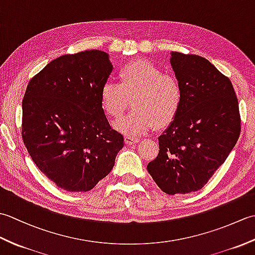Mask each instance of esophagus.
I'll use <instances>...</instances> for the list:
<instances>
[{
	"instance_id": "34e87169",
	"label": "esophagus",
	"mask_w": 255,
	"mask_h": 255,
	"mask_svg": "<svg viewBox=\"0 0 255 255\" xmlns=\"http://www.w3.org/2000/svg\"><path fill=\"white\" fill-rule=\"evenodd\" d=\"M125 142H126V144L131 145V144H134V143L139 142V139L130 137V136H126V137H125Z\"/></svg>"
}]
</instances>
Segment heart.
<instances>
[{
	"label": "heart",
	"mask_w": 255,
	"mask_h": 255,
	"mask_svg": "<svg viewBox=\"0 0 255 255\" xmlns=\"http://www.w3.org/2000/svg\"><path fill=\"white\" fill-rule=\"evenodd\" d=\"M119 82L103 83L101 106L108 116L119 118L132 100L133 111L114 123L127 136H139L155 125L164 127L177 116L183 100L182 88L172 75L148 60H134L119 69Z\"/></svg>",
	"instance_id": "1"
}]
</instances>
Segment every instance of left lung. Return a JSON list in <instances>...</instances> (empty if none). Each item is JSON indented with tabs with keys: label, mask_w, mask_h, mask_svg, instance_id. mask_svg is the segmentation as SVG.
Listing matches in <instances>:
<instances>
[{
	"label": "left lung",
	"mask_w": 255,
	"mask_h": 255,
	"mask_svg": "<svg viewBox=\"0 0 255 255\" xmlns=\"http://www.w3.org/2000/svg\"><path fill=\"white\" fill-rule=\"evenodd\" d=\"M170 62L182 105L158 138L159 154L147 170L164 193L187 194L203 188L234 149L239 105L230 80L207 59L172 51Z\"/></svg>",
	"instance_id": "8db88e82"
}]
</instances>
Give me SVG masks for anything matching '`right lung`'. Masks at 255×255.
<instances>
[{"label": "right lung", "instance_id": "1", "mask_svg": "<svg viewBox=\"0 0 255 255\" xmlns=\"http://www.w3.org/2000/svg\"><path fill=\"white\" fill-rule=\"evenodd\" d=\"M112 71L107 52L84 50L52 60L27 85L24 143L38 169L66 191L93 188L124 147L101 106V88Z\"/></svg>", "mask_w": 255, "mask_h": 255}]
</instances>
